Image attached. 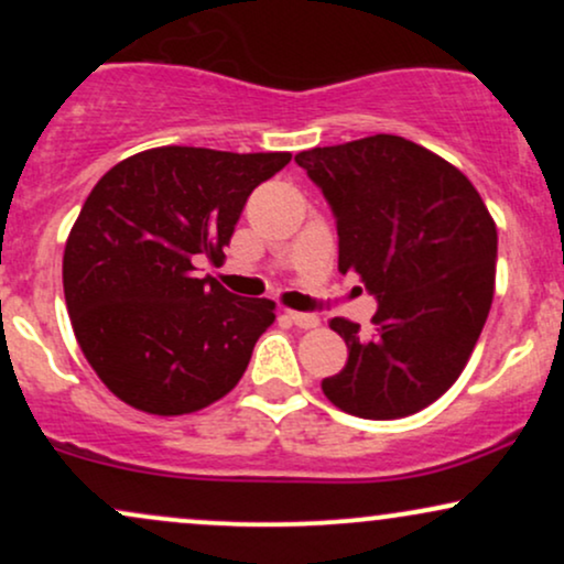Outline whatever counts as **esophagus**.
I'll list each match as a JSON object with an SVG mask.
<instances>
[{
	"label": "esophagus",
	"mask_w": 564,
	"mask_h": 564,
	"mask_svg": "<svg viewBox=\"0 0 564 564\" xmlns=\"http://www.w3.org/2000/svg\"><path fill=\"white\" fill-rule=\"evenodd\" d=\"M286 315H289V321L296 323V326H300V328H318V326H321V318H318V315H313V313H300V310H286Z\"/></svg>",
	"instance_id": "esophagus-1"
}]
</instances>
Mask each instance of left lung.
Listing matches in <instances>:
<instances>
[{
	"mask_svg": "<svg viewBox=\"0 0 564 564\" xmlns=\"http://www.w3.org/2000/svg\"><path fill=\"white\" fill-rule=\"evenodd\" d=\"M336 217L339 273L377 296L373 336L334 318L347 364L323 394L360 419H403L462 377L490 313L496 223L467 174L398 134L296 153Z\"/></svg>",
	"mask_w": 564,
	"mask_h": 564,
	"instance_id": "1",
	"label": "left lung"
}]
</instances>
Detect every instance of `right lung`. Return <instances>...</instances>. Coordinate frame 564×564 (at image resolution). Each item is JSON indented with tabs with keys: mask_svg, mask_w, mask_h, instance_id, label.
Listing matches in <instances>:
<instances>
[{
	"mask_svg": "<svg viewBox=\"0 0 564 564\" xmlns=\"http://www.w3.org/2000/svg\"><path fill=\"white\" fill-rule=\"evenodd\" d=\"M289 161L164 145L97 180L68 232L63 291L84 358L127 405L183 416L243 377L275 302L196 278V260L223 257L246 198Z\"/></svg>",
	"mask_w": 564,
	"mask_h": 564,
	"instance_id": "obj_1",
	"label": "right lung"
}]
</instances>
